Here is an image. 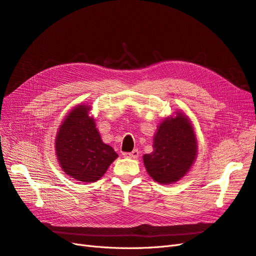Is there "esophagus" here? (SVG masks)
Returning <instances> with one entry per match:
<instances>
[{
	"label": "esophagus",
	"instance_id": "obj_1",
	"mask_svg": "<svg viewBox=\"0 0 256 256\" xmlns=\"http://www.w3.org/2000/svg\"><path fill=\"white\" fill-rule=\"evenodd\" d=\"M122 156L126 157V158L136 159V158H138V150H134L131 152H124Z\"/></svg>",
	"mask_w": 256,
	"mask_h": 256
}]
</instances>
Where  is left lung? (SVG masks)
Masks as SVG:
<instances>
[{
    "label": "left lung",
    "instance_id": "obj_1",
    "mask_svg": "<svg viewBox=\"0 0 256 256\" xmlns=\"http://www.w3.org/2000/svg\"><path fill=\"white\" fill-rule=\"evenodd\" d=\"M154 150L145 154L143 162L154 182L173 184L188 173L198 154V142L192 124L182 112H176L158 126Z\"/></svg>",
    "mask_w": 256,
    "mask_h": 256
}]
</instances>
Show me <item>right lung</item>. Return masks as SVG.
<instances>
[{"label":"right lung","instance_id":"right-lung-1","mask_svg":"<svg viewBox=\"0 0 256 256\" xmlns=\"http://www.w3.org/2000/svg\"><path fill=\"white\" fill-rule=\"evenodd\" d=\"M90 106L78 104L62 122L56 138V152L63 171L82 182H94L118 157L104 144L90 116Z\"/></svg>","mask_w":256,"mask_h":256}]
</instances>
